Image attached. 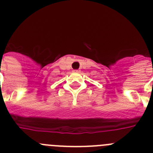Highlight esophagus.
<instances>
[{"label": "esophagus", "mask_w": 153, "mask_h": 153, "mask_svg": "<svg viewBox=\"0 0 153 153\" xmlns=\"http://www.w3.org/2000/svg\"><path fill=\"white\" fill-rule=\"evenodd\" d=\"M75 72H78V71H79V70H75Z\"/></svg>", "instance_id": "esophagus-1"}]
</instances>
